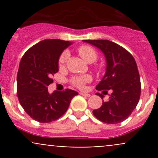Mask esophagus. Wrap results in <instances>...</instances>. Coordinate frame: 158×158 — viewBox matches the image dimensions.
<instances>
[{
  "label": "esophagus",
  "mask_w": 158,
  "mask_h": 158,
  "mask_svg": "<svg viewBox=\"0 0 158 158\" xmlns=\"http://www.w3.org/2000/svg\"><path fill=\"white\" fill-rule=\"evenodd\" d=\"M79 94H80L81 95H82V96H85V97H89V96H90V95H89V94L85 93V92H79Z\"/></svg>",
  "instance_id": "34e87169"
}]
</instances>
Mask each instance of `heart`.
I'll return each instance as SVG.
<instances>
[{"label": "heart", "instance_id": "obj_1", "mask_svg": "<svg viewBox=\"0 0 158 158\" xmlns=\"http://www.w3.org/2000/svg\"><path fill=\"white\" fill-rule=\"evenodd\" d=\"M78 52L80 56L85 60L86 63H92L98 58V53L95 49L92 48L90 46H82L78 49ZM69 54L67 52H64L59 59V66L60 67H63L66 65V61L68 60ZM91 80V77L89 76H82L79 77H73L71 79V82L73 85L82 88L86 82H89Z\"/></svg>", "mask_w": 158, "mask_h": 158}]
</instances>
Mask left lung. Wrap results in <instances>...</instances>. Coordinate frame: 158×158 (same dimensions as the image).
<instances>
[{"mask_svg": "<svg viewBox=\"0 0 158 158\" xmlns=\"http://www.w3.org/2000/svg\"><path fill=\"white\" fill-rule=\"evenodd\" d=\"M99 49L106 60V71L96 85L98 91H111L109 99L92 111L101 122L118 124L127 119L136 108L141 95V80L136 62L125 48L107 40H85ZM103 98L102 94L96 93Z\"/></svg>", "mask_w": 158, "mask_h": 158, "instance_id": "1", "label": "left lung"}]
</instances>
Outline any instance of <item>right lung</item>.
<instances>
[{
  "label": "right lung",
  "mask_w": 158,
  "mask_h": 158,
  "mask_svg": "<svg viewBox=\"0 0 158 158\" xmlns=\"http://www.w3.org/2000/svg\"><path fill=\"white\" fill-rule=\"evenodd\" d=\"M72 43L59 39L40 41L24 53L17 76V97L24 111L35 121L48 123L61 117L78 92L71 89L49 94L48 85L59 70V59Z\"/></svg>",
  "instance_id": "right-lung-1"
}]
</instances>
